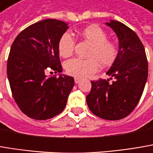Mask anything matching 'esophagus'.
Segmentation results:
<instances>
[{
  "instance_id": "34e87169",
  "label": "esophagus",
  "mask_w": 153,
  "mask_h": 153,
  "mask_svg": "<svg viewBox=\"0 0 153 153\" xmlns=\"http://www.w3.org/2000/svg\"><path fill=\"white\" fill-rule=\"evenodd\" d=\"M74 80H75V82H76V83H78V82H80V78H77V77H76Z\"/></svg>"
}]
</instances>
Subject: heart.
<instances>
[{
  "label": "heart",
  "mask_w": 153,
  "mask_h": 153,
  "mask_svg": "<svg viewBox=\"0 0 153 153\" xmlns=\"http://www.w3.org/2000/svg\"><path fill=\"white\" fill-rule=\"evenodd\" d=\"M80 36L91 45L86 54L87 59L73 58L64 64L66 72L75 77H88L98 69L111 66L118 55V47L112 41L108 40V35L102 27L91 25L80 32ZM75 48V39L66 32L59 39L58 51L61 56L70 57Z\"/></svg>",
  "instance_id": "b5f03b06"
}]
</instances>
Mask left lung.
Returning <instances> with one entry per match:
<instances>
[{"mask_svg":"<svg viewBox=\"0 0 153 153\" xmlns=\"http://www.w3.org/2000/svg\"><path fill=\"white\" fill-rule=\"evenodd\" d=\"M117 34L119 50L107 75L110 79L91 81L86 97L90 111L106 120H119L132 112L143 94L148 76V62L137 34L117 21L106 22Z\"/></svg>","mask_w":153,"mask_h":153,"instance_id":"1","label":"left lung"}]
</instances>
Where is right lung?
<instances>
[{
    "label": "right lung",
    "instance_id": "obj_1",
    "mask_svg": "<svg viewBox=\"0 0 153 153\" xmlns=\"http://www.w3.org/2000/svg\"><path fill=\"white\" fill-rule=\"evenodd\" d=\"M68 27L62 21L46 19L23 29L12 43L7 78L16 103L30 118L47 120L66 106L74 78L64 75L47 77L45 73L62 71L58 42Z\"/></svg>",
    "mask_w": 153,
    "mask_h": 153
}]
</instances>
